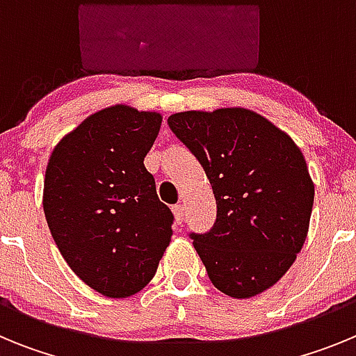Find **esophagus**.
<instances>
[{
    "instance_id": "esophagus-1",
    "label": "esophagus",
    "mask_w": 356,
    "mask_h": 356,
    "mask_svg": "<svg viewBox=\"0 0 356 356\" xmlns=\"http://www.w3.org/2000/svg\"><path fill=\"white\" fill-rule=\"evenodd\" d=\"M172 213H175V221L178 222V225H181V222H184V216H185L184 205H175V207H172Z\"/></svg>"
}]
</instances>
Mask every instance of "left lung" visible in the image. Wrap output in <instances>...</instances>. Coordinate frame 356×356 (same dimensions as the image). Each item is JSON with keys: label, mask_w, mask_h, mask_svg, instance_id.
Masks as SVG:
<instances>
[{"label": "left lung", "mask_w": 356, "mask_h": 356, "mask_svg": "<svg viewBox=\"0 0 356 356\" xmlns=\"http://www.w3.org/2000/svg\"><path fill=\"white\" fill-rule=\"evenodd\" d=\"M172 134L207 172L217 219L191 234L213 287L244 300L267 291L305 244L314 181L301 149L269 119L248 108L169 115Z\"/></svg>", "instance_id": "1"}]
</instances>
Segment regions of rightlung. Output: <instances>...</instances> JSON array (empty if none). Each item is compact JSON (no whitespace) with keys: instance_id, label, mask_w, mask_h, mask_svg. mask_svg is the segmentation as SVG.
<instances>
[{"instance_id":"1","label":"right lung","mask_w":356,"mask_h":356,"mask_svg":"<svg viewBox=\"0 0 356 356\" xmlns=\"http://www.w3.org/2000/svg\"><path fill=\"white\" fill-rule=\"evenodd\" d=\"M162 124L156 112L103 108L56 144L42 207L74 275L106 298H128L155 276L172 235L144 156Z\"/></svg>"}]
</instances>
